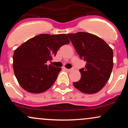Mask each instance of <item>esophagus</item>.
<instances>
[{"instance_id": "1", "label": "esophagus", "mask_w": 128, "mask_h": 128, "mask_svg": "<svg viewBox=\"0 0 128 128\" xmlns=\"http://www.w3.org/2000/svg\"><path fill=\"white\" fill-rule=\"evenodd\" d=\"M65 69H66V70H67V71H68V72H70V71H72V70H73V68H65Z\"/></svg>"}]
</instances>
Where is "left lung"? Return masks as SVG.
<instances>
[{
  "label": "left lung",
  "instance_id": "left-lung-1",
  "mask_svg": "<svg viewBox=\"0 0 128 128\" xmlns=\"http://www.w3.org/2000/svg\"><path fill=\"white\" fill-rule=\"evenodd\" d=\"M80 59L86 61L79 70L81 78L73 86L80 92L94 94L99 92L110 79L113 67L112 49L99 36L79 32L68 34Z\"/></svg>",
  "mask_w": 128,
  "mask_h": 128
}]
</instances>
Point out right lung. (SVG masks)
Instances as JSON below:
<instances>
[{"label": "right lung", "instance_id": "add662e5", "mask_svg": "<svg viewBox=\"0 0 128 128\" xmlns=\"http://www.w3.org/2000/svg\"><path fill=\"white\" fill-rule=\"evenodd\" d=\"M67 35L40 34L15 50L13 69L20 86L32 93H41L53 86L61 68L46 64L60 47L69 44Z\"/></svg>", "mask_w": 128, "mask_h": 128}]
</instances>
